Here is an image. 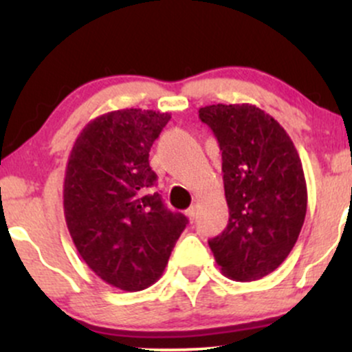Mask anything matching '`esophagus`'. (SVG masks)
Instances as JSON below:
<instances>
[{
  "label": "esophagus",
  "mask_w": 352,
  "mask_h": 352,
  "mask_svg": "<svg viewBox=\"0 0 352 352\" xmlns=\"http://www.w3.org/2000/svg\"><path fill=\"white\" fill-rule=\"evenodd\" d=\"M185 215L188 217V220H190V221H193V220H195V215H197V212H195V207H190V208L187 210V212H185Z\"/></svg>",
  "instance_id": "obj_1"
}]
</instances>
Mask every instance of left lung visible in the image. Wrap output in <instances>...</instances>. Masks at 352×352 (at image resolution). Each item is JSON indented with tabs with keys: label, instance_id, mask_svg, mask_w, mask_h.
<instances>
[{
	"label": "left lung",
	"instance_id": "8db88e82",
	"mask_svg": "<svg viewBox=\"0 0 352 352\" xmlns=\"http://www.w3.org/2000/svg\"><path fill=\"white\" fill-rule=\"evenodd\" d=\"M199 117L221 151L228 225L208 240L221 273L236 281L266 276L286 260L305 223L308 192L293 140L250 104H213Z\"/></svg>",
	"mask_w": 352,
	"mask_h": 352
}]
</instances>
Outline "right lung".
Masks as SVG:
<instances>
[{
	"label": "right lung",
	"instance_id": "add662e5",
	"mask_svg": "<svg viewBox=\"0 0 352 352\" xmlns=\"http://www.w3.org/2000/svg\"><path fill=\"white\" fill-rule=\"evenodd\" d=\"M170 114L122 109L91 120L64 179V217L82 260L100 280L140 292L160 278L188 223L153 192L148 152Z\"/></svg>",
	"mask_w": 352,
	"mask_h": 352
}]
</instances>
